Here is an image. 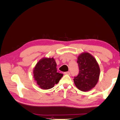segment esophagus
Wrapping results in <instances>:
<instances>
[{"label":"esophagus","mask_w":120,"mask_h":120,"mask_svg":"<svg viewBox=\"0 0 120 120\" xmlns=\"http://www.w3.org/2000/svg\"><path fill=\"white\" fill-rule=\"evenodd\" d=\"M64 74H65V75H70V71H66V72H64Z\"/></svg>","instance_id":"34e87169"}]
</instances>
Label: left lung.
<instances>
[{
	"instance_id": "1",
	"label": "left lung",
	"mask_w": 120,
	"mask_h": 120,
	"mask_svg": "<svg viewBox=\"0 0 120 120\" xmlns=\"http://www.w3.org/2000/svg\"><path fill=\"white\" fill-rule=\"evenodd\" d=\"M79 73L74 79L75 85L83 92L89 91L95 86L99 81L100 68L96 60L89 52H85L78 57Z\"/></svg>"
}]
</instances>
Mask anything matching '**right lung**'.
<instances>
[{
  "mask_svg": "<svg viewBox=\"0 0 120 120\" xmlns=\"http://www.w3.org/2000/svg\"><path fill=\"white\" fill-rule=\"evenodd\" d=\"M63 74L57 71L56 64L53 57H43L34 69V78L40 88L50 89L59 82Z\"/></svg>",
  "mask_w": 120,
  "mask_h": 120,
  "instance_id": "1",
  "label": "right lung"
}]
</instances>
